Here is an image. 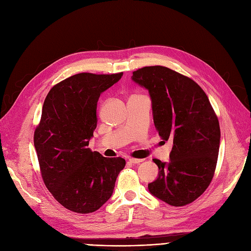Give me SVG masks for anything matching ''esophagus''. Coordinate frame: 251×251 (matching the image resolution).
Wrapping results in <instances>:
<instances>
[{"instance_id":"esophagus-1","label":"esophagus","mask_w":251,"mask_h":251,"mask_svg":"<svg viewBox=\"0 0 251 251\" xmlns=\"http://www.w3.org/2000/svg\"><path fill=\"white\" fill-rule=\"evenodd\" d=\"M144 159H138V158H129V162L130 163H133V164H138L143 162Z\"/></svg>"}]
</instances>
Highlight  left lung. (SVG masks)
I'll return each instance as SVG.
<instances>
[{
    "label": "left lung",
    "mask_w": 251,
    "mask_h": 251,
    "mask_svg": "<svg viewBox=\"0 0 251 251\" xmlns=\"http://www.w3.org/2000/svg\"><path fill=\"white\" fill-rule=\"evenodd\" d=\"M149 90L156 130L173 141L169 162L153 161L159 175L148 185L154 197L173 207L196 201L210 185L217 164L220 127L206 93L188 76L164 66L132 72Z\"/></svg>",
    "instance_id": "left-lung-1"
}]
</instances>
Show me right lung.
Here are the masks:
<instances>
[{
  "label": "right lung",
  "mask_w": 251,
  "mask_h": 251,
  "mask_svg": "<svg viewBox=\"0 0 251 251\" xmlns=\"http://www.w3.org/2000/svg\"><path fill=\"white\" fill-rule=\"evenodd\" d=\"M122 75L77 73L54 85L44 100L34 132L40 173L52 197L72 212L88 214L105 203L126 164L88 148L100 94Z\"/></svg>",
  "instance_id": "1"
}]
</instances>
